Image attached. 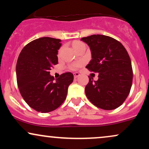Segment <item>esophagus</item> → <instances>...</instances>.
Masks as SVG:
<instances>
[{
    "label": "esophagus",
    "mask_w": 149,
    "mask_h": 149,
    "mask_svg": "<svg viewBox=\"0 0 149 149\" xmlns=\"http://www.w3.org/2000/svg\"><path fill=\"white\" fill-rule=\"evenodd\" d=\"M73 76H74V78H77L80 76V73H73Z\"/></svg>",
    "instance_id": "esophagus-1"
}]
</instances>
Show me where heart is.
<instances>
[{"label":"heart","mask_w":149,"mask_h":149,"mask_svg":"<svg viewBox=\"0 0 149 149\" xmlns=\"http://www.w3.org/2000/svg\"><path fill=\"white\" fill-rule=\"evenodd\" d=\"M83 45H85L84 43H83L82 42H80V41H76L73 42V48L76 49V48H78V47H80V46H83ZM82 65H83V63L82 62H80V63H77V64H75L71 66V69H77V68L80 67V66H81Z\"/></svg>","instance_id":"heart-1"}]
</instances>
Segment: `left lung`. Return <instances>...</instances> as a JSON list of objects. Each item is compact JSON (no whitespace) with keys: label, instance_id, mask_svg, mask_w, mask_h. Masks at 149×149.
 <instances>
[{"label":"left lung","instance_id":"8db88e82","mask_svg":"<svg viewBox=\"0 0 149 149\" xmlns=\"http://www.w3.org/2000/svg\"><path fill=\"white\" fill-rule=\"evenodd\" d=\"M81 40L90 47L92 59L87 65L89 71L99 73L97 80L89 77L85 95L97 107L113 110L122 105L132 83L130 58L124 46L111 37L92 35Z\"/></svg>","mask_w":149,"mask_h":149}]
</instances>
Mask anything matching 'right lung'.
Returning <instances> with one entry per match:
<instances>
[{"label": "right lung", "mask_w": 149, "mask_h": 149, "mask_svg": "<svg viewBox=\"0 0 149 149\" xmlns=\"http://www.w3.org/2000/svg\"><path fill=\"white\" fill-rule=\"evenodd\" d=\"M59 39L42 37L24 46L16 66L19 90L27 104L34 110L48 113L66 100L68 88L73 80L71 72L61 74L54 81L49 70L58 64Z\"/></svg>", "instance_id": "1"}]
</instances>
